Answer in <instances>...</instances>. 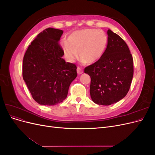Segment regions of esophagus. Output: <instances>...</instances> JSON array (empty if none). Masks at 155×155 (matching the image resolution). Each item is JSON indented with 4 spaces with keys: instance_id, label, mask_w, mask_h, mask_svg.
<instances>
[{
    "instance_id": "34e87169",
    "label": "esophagus",
    "mask_w": 155,
    "mask_h": 155,
    "mask_svg": "<svg viewBox=\"0 0 155 155\" xmlns=\"http://www.w3.org/2000/svg\"><path fill=\"white\" fill-rule=\"evenodd\" d=\"M77 72H78V74H81L83 72L82 68L78 67L77 68Z\"/></svg>"
}]
</instances>
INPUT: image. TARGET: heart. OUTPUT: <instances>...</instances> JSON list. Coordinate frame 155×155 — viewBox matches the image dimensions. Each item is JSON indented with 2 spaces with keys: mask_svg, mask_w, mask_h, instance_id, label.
Returning a JSON list of instances; mask_svg holds the SVG:
<instances>
[{
  "mask_svg": "<svg viewBox=\"0 0 155 155\" xmlns=\"http://www.w3.org/2000/svg\"><path fill=\"white\" fill-rule=\"evenodd\" d=\"M107 36L101 30L84 29L74 31L62 43L65 58L69 62L78 58L87 63H92L100 59L107 45Z\"/></svg>",
  "mask_w": 155,
  "mask_h": 155,
  "instance_id": "heart-1",
  "label": "heart"
}]
</instances>
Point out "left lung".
<instances>
[{"instance_id":"1","label":"left lung","mask_w":155,"mask_h":155,"mask_svg":"<svg viewBox=\"0 0 155 155\" xmlns=\"http://www.w3.org/2000/svg\"><path fill=\"white\" fill-rule=\"evenodd\" d=\"M108 43L101 58L85 68L91 76L90 94L96 104L110 105L121 100L132 82L133 59L124 40L108 30Z\"/></svg>"}]
</instances>
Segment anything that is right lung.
<instances>
[{"instance_id": "right-lung-1", "label": "right lung", "mask_w": 155, "mask_h": 155, "mask_svg": "<svg viewBox=\"0 0 155 155\" xmlns=\"http://www.w3.org/2000/svg\"><path fill=\"white\" fill-rule=\"evenodd\" d=\"M63 30L48 28L38 34L23 58L22 77L31 96L40 105H54L67 97L77 77V67L66 63L59 43Z\"/></svg>"}]
</instances>
